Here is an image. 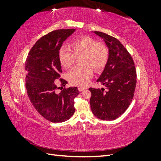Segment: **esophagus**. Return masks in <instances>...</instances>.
<instances>
[{
  "label": "esophagus",
  "mask_w": 161,
  "mask_h": 161,
  "mask_svg": "<svg viewBox=\"0 0 161 161\" xmlns=\"http://www.w3.org/2000/svg\"><path fill=\"white\" fill-rule=\"evenodd\" d=\"M78 89H79V91L80 92H82V91L86 90V87H85V86H79V87H78Z\"/></svg>",
  "instance_id": "obj_1"
}]
</instances>
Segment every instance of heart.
Returning <instances> with one entry per match:
<instances>
[{"mask_svg": "<svg viewBox=\"0 0 161 161\" xmlns=\"http://www.w3.org/2000/svg\"><path fill=\"white\" fill-rule=\"evenodd\" d=\"M71 48L66 45L59 50L58 56L61 64L66 69L74 64L76 56L82 54L80 62L67 74V79L72 85L84 86L93 75V69L98 72L105 66L108 60V50L102 43L94 39L83 36L70 43Z\"/></svg>", "mask_w": 161, "mask_h": 161, "instance_id": "obj_1", "label": "heart"}]
</instances>
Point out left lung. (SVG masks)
<instances>
[{
  "instance_id": "8db88e82",
  "label": "left lung",
  "mask_w": 161,
  "mask_h": 161,
  "mask_svg": "<svg viewBox=\"0 0 161 161\" xmlns=\"http://www.w3.org/2000/svg\"><path fill=\"white\" fill-rule=\"evenodd\" d=\"M103 39L109 47V58L104 70L97 80L105 89L90 88V105L92 114L103 120H114L128 108L134 97L136 70L130 53L116 38L94 31Z\"/></svg>"
}]
</instances>
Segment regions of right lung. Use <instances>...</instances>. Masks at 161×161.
I'll return each instance as SVG.
<instances>
[{"instance_id": "1", "label": "right lung", "mask_w": 161, "mask_h": 161, "mask_svg": "<svg viewBox=\"0 0 161 161\" xmlns=\"http://www.w3.org/2000/svg\"><path fill=\"white\" fill-rule=\"evenodd\" d=\"M75 29L58 30L43 36L36 42L28 53L25 63L27 72L25 87L33 108L43 118L53 123L69 119L75 111L74 99L79 95L77 87H60L54 81L59 79L62 86L67 81L60 79L61 63L58 56L64 41Z\"/></svg>"}]
</instances>
